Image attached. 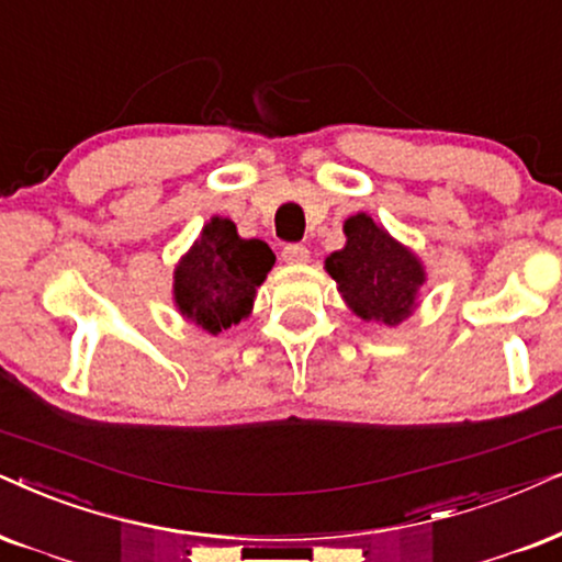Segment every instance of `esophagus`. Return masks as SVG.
<instances>
[{
	"label": "esophagus",
	"instance_id": "34e87169",
	"mask_svg": "<svg viewBox=\"0 0 562 562\" xmlns=\"http://www.w3.org/2000/svg\"><path fill=\"white\" fill-rule=\"evenodd\" d=\"M282 259H285L288 265H305V261H308V248L301 244H288L282 248Z\"/></svg>",
	"mask_w": 562,
	"mask_h": 562
}]
</instances>
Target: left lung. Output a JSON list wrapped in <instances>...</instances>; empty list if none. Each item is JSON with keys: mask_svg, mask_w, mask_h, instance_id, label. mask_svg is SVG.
Listing matches in <instances>:
<instances>
[{"mask_svg": "<svg viewBox=\"0 0 562 562\" xmlns=\"http://www.w3.org/2000/svg\"><path fill=\"white\" fill-rule=\"evenodd\" d=\"M345 248L324 261L345 303L363 322L400 326L417 308L425 285L423 261L366 212L345 220Z\"/></svg>", "mask_w": 562, "mask_h": 562, "instance_id": "left-lung-1", "label": "left lung"}]
</instances>
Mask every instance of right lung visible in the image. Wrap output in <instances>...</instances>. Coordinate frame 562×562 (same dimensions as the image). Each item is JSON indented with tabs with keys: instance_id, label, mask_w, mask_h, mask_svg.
Instances as JSON below:
<instances>
[{
	"instance_id": "obj_1",
	"label": "right lung",
	"mask_w": 562,
	"mask_h": 562,
	"mask_svg": "<svg viewBox=\"0 0 562 562\" xmlns=\"http://www.w3.org/2000/svg\"><path fill=\"white\" fill-rule=\"evenodd\" d=\"M274 267L265 240L240 238L236 223L212 217L173 272V301L187 322L220 334L251 314L257 288Z\"/></svg>"
}]
</instances>
